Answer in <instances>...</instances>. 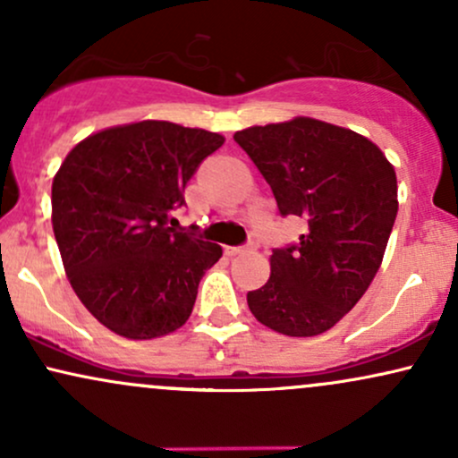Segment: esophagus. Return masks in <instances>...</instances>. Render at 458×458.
<instances>
[{"label":"esophagus","instance_id":"obj_1","mask_svg":"<svg viewBox=\"0 0 458 458\" xmlns=\"http://www.w3.org/2000/svg\"><path fill=\"white\" fill-rule=\"evenodd\" d=\"M256 241H250V243L247 245H236V247H225V254L228 256H236V254H243V251H247V250H256Z\"/></svg>","mask_w":458,"mask_h":458}]
</instances>
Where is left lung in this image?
Returning <instances> with one entry per match:
<instances>
[{
    "instance_id": "left-lung-1",
    "label": "left lung",
    "mask_w": 458,
    "mask_h": 458,
    "mask_svg": "<svg viewBox=\"0 0 458 458\" xmlns=\"http://www.w3.org/2000/svg\"><path fill=\"white\" fill-rule=\"evenodd\" d=\"M234 141L284 217L308 219L299 243L273 250L269 280L247 293V306L277 334H323L379 271L398 213L396 172L364 135L303 115L236 131Z\"/></svg>"
}]
</instances>
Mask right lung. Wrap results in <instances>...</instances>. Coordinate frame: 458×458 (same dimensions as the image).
I'll list each match as a JSON object with an SVG mask.
<instances>
[{
    "mask_svg": "<svg viewBox=\"0 0 458 458\" xmlns=\"http://www.w3.org/2000/svg\"><path fill=\"white\" fill-rule=\"evenodd\" d=\"M222 144L211 131L144 120L79 141L57 170L51 222L66 276L114 334L150 340L187 323L222 247L167 224Z\"/></svg>",
    "mask_w": 458,
    "mask_h": 458,
    "instance_id": "add662e5",
    "label": "right lung"
}]
</instances>
